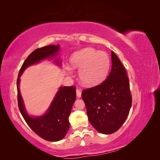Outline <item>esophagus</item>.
Masks as SVG:
<instances>
[{
  "mask_svg": "<svg viewBox=\"0 0 160 160\" xmlns=\"http://www.w3.org/2000/svg\"><path fill=\"white\" fill-rule=\"evenodd\" d=\"M76 93H77V97H78V98H80V97H81V90H80L79 89H77Z\"/></svg>",
  "mask_w": 160,
  "mask_h": 160,
  "instance_id": "34e87169",
  "label": "esophagus"
}]
</instances>
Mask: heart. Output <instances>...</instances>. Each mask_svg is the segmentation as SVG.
<instances>
[{
    "mask_svg": "<svg viewBox=\"0 0 160 160\" xmlns=\"http://www.w3.org/2000/svg\"><path fill=\"white\" fill-rule=\"evenodd\" d=\"M69 63L73 69H79L81 83L92 87L99 84L106 77L110 67V58L106 52L86 48L72 54Z\"/></svg>",
    "mask_w": 160,
    "mask_h": 160,
    "instance_id": "1",
    "label": "heart"
}]
</instances>
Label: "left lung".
<instances>
[{"label":"left lung","instance_id":"8db88e82","mask_svg":"<svg viewBox=\"0 0 160 160\" xmlns=\"http://www.w3.org/2000/svg\"><path fill=\"white\" fill-rule=\"evenodd\" d=\"M112 68L103 83L83 90L90 123L102 134H112L125 122L132 106L127 73L118 57L111 52Z\"/></svg>","mask_w":160,"mask_h":160}]
</instances>
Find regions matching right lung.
Here are the masks:
<instances>
[{"label": "right lung", "mask_w": 160, "mask_h": 160, "mask_svg": "<svg viewBox=\"0 0 160 160\" xmlns=\"http://www.w3.org/2000/svg\"><path fill=\"white\" fill-rule=\"evenodd\" d=\"M59 45H47L32 52L24 61L17 79L18 108L30 128L43 139L50 142H57L63 139L70 128L68 118L76 99V88L74 86L59 87L50 107L44 115L32 117L28 115L19 90L20 77L28 67L43 60L53 59L61 66L59 58H56L59 52Z\"/></svg>", "instance_id": "1"}]
</instances>
